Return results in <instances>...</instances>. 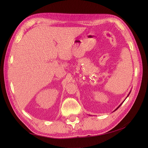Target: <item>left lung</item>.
<instances>
[{"instance_id":"left-lung-1","label":"left lung","mask_w":148,"mask_h":148,"mask_svg":"<svg viewBox=\"0 0 148 148\" xmlns=\"http://www.w3.org/2000/svg\"><path fill=\"white\" fill-rule=\"evenodd\" d=\"M130 93H131V91H130V93H129V94H128V95H127V97H128V96H129V95H130ZM126 98H125V99H126ZM125 99H124V101H125ZM124 101H123V102H122V103H121V104H120V105H119V106H118V107H117V108H116V109H115V110H114V111H113V112H114V111H116V110H117V109H118V108H119V107H120V106H121V105H122V103H123V102H124Z\"/></svg>"}]
</instances>
